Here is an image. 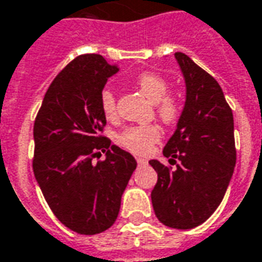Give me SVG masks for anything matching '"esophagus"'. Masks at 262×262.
Masks as SVG:
<instances>
[{"label": "esophagus", "instance_id": "obj_1", "mask_svg": "<svg viewBox=\"0 0 262 262\" xmlns=\"http://www.w3.org/2000/svg\"><path fill=\"white\" fill-rule=\"evenodd\" d=\"M137 162H138V165H145V164H147V160H144V158H137Z\"/></svg>", "mask_w": 262, "mask_h": 262}]
</instances>
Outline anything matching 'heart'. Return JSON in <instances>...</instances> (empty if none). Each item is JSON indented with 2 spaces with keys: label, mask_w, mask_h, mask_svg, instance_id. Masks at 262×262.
I'll return each mask as SVG.
<instances>
[{
  "label": "heart",
  "mask_w": 262,
  "mask_h": 262,
  "mask_svg": "<svg viewBox=\"0 0 262 262\" xmlns=\"http://www.w3.org/2000/svg\"><path fill=\"white\" fill-rule=\"evenodd\" d=\"M135 84L140 88L147 98L157 105L158 115L164 122H172L177 120L180 114V105L176 98L167 95L168 93V82L161 75L154 73H144L138 75ZM101 110L107 118H113L117 113L115 105V95L111 88H104L100 97ZM161 131L154 124L147 125H135L128 127L117 135V142L122 148L138 155L148 152L151 147L160 140Z\"/></svg>",
  "instance_id": "1"
}]
</instances>
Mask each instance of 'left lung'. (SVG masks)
Masks as SVG:
<instances>
[{"mask_svg": "<svg viewBox=\"0 0 262 262\" xmlns=\"http://www.w3.org/2000/svg\"><path fill=\"white\" fill-rule=\"evenodd\" d=\"M176 59L185 81V104L162 151L176 168L149 161L158 174L151 201L160 223L189 230L207 221L221 204L237 151L234 117L220 84L188 55L176 52Z\"/></svg>", "mask_w": 262, "mask_h": 262, "instance_id": "left-lung-1", "label": "left lung"}]
</instances>
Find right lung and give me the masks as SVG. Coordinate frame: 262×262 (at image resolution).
Here are the masks:
<instances>
[{
  "instance_id": "right-lung-1",
  "label": "right lung",
  "mask_w": 262,
  "mask_h": 262,
  "mask_svg": "<svg viewBox=\"0 0 262 262\" xmlns=\"http://www.w3.org/2000/svg\"><path fill=\"white\" fill-rule=\"evenodd\" d=\"M118 71L98 54L74 58L51 82L34 122L35 180L55 217L84 235L115 223L137 168L133 155L100 137L107 124L101 93ZM95 149L107 152L104 162L93 164Z\"/></svg>"
}]
</instances>
